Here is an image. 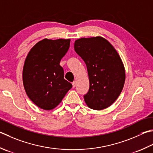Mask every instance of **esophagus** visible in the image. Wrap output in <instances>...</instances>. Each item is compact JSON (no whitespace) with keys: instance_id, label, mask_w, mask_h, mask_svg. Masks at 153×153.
<instances>
[{"instance_id":"obj_1","label":"esophagus","mask_w":153,"mask_h":153,"mask_svg":"<svg viewBox=\"0 0 153 153\" xmlns=\"http://www.w3.org/2000/svg\"><path fill=\"white\" fill-rule=\"evenodd\" d=\"M72 85H73V88H75V87L76 86V81H74L72 82Z\"/></svg>"}]
</instances>
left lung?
Returning a JSON list of instances; mask_svg holds the SVG:
<instances>
[{"instance_id": "left-lung-1", "label": "left lung", "mask_w": 153, "mask_h": 153, "mask_svg": "<svg viewBox=\"0 0 153 153\" xmlns=\"http://www.w3.org/2000/svg\"><path fill=\"white\" fill-rule=\"evenodd\" d=\"M74 50L88 70L89 88L83 95L87 105L95 110L107 108L124 86L125 72L120 56L108 41L100 36L78 39Z\"/></svg>"}]
</instances>
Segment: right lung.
Masks as SVG:
<instances>
[{
    "mask_svg": "<svg viewBox=\"0 0 153 153\" xmlns=\"http://www.w3.org/2000/svg\"><path fill=\"white\" fill-rule=\"evenodd\" d=\"M70 44V39H44L26 57L22 73L24 87L30 100L41 109L55 108L72 88L64 79V69L59 65Z\"/></svg>",
    "mask_w": 153,
    "mask_h": 153,
    "instance_id": "right-lung-1",
    "label": "right lung"
}]
</instances>
